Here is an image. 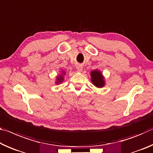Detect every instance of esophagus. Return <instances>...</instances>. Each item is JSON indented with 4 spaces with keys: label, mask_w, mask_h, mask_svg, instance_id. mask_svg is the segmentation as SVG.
Listing matches in <instances>:
<instances>
[{
    "label": "esophagus",
    "mask_w": 153,
    "mask_h": 153,
    "mask_svg": "<svg viewBox=\"0 0 153 153\" xmlns=\"http://www.w3.org/2000/svg\"><path fill=\"white\" fill-rule=\"evenodd\" d=\"M76 69H77V71H78V72H81V71H82V69H83V68H82V65H77V66H76Z\"/></svg>",
    "instance_id": "esophagus-1"
}]
</instances>
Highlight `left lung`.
Segmentation results:
<instances>
[{
	"mask_svg": "<svg viewBox=\"0 0 153 153\" xmlns=\"http://www.w3.org/2000/svg\"><path fill=\"white\" fill-rule=\"evenodd\" d=\"M91 81L93 85L97 88H103L105 85V77L103 76L102 72L99 69H94L91 71Z\"/></svg>",
	"mask_w": 153,
	"mask_h": 153,
	"instance_id": "left-lung-1",
	"label": "left lung"
}]
</instances>
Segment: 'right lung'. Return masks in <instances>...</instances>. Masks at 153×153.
Here are the masks:
<instances>
[{
	"instance_id": "right-lung-1",
	"label": "right lung",
	"mask_w": 153,
	"mask_h": 153,
	"mask_svg": "<svg viewBox=\"0 0 153 153\" xmlns=\"http://www.w3.org/2000/svg\"><path fill=\"white\" fill-rule=\"evenodd\" d=\"M66 74V71L65 70H62L59 74H58V76L56 77V84H61L62 82L64 81V76Z\"/></svg>"
}]
</instances>
